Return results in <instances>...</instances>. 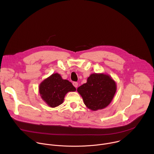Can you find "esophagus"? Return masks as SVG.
I'll use <instances>...</instances> for the list:
<instances>
[{"mask_svg": "<svg viewBox=\"0 0 154 154\" xmlns=\"http://www.w3.org/2000/svg\"><path fill=\"white\" fill-rule=\"evenodd\" d=\"M72 84H73V85L76 88L78 87V83H77V82H73Z\"/></svg>", "mask_w": 154, "mask_h": 154, "instance_id": "1", "label": "esophagus"}]
</instances>
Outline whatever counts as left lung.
Masks as SVG:
<instances>
[{
    "label": "left lung",
    "instance_id": "obj_1",
    "mask_svg": "<svg viewBox=\"0 0 154 154\" xmlns=\"http://www.w3.org/2000/svg\"><path fill=\"white\" fill-rule=\"evenodd\" d=\"M117 90L115 81L108 74H91L86 83L77 88L85 105L93 111L106 107L112 101Z\"/></svg>",
    "mask_w": 154,
    "mask_h": 154
}]
</instances>
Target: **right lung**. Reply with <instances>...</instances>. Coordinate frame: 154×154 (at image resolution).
<instances>
[{
	"label": "right lung",
	"instance_id": "add662e5",
	"mask_svg": "<svg viewBox=\"0 0 154 154\" xmlns=\"http://www.w3.org/2000/svg\"><path fill=\"white\" fill-rule=\"evenodd\" d=\"M75 88L68 80L62 79L58 73L52 74L39 85L41 99L52 108L61 105L68 92L75 91Z\"/></svg>",
	"mask_w": 154,
	"mask_h": 154
}]
</instances>
